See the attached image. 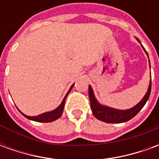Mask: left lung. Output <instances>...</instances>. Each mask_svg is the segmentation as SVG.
I'll use <instances>...</instances> for the list:
<instances>
[{"instance_id": "obj_1", "label": "left lung", "mask_w": 159, "mask_h": 159, "mask_svg": "<svg viewBox=\"0 0 159 159\" xmlns=\"http://www.w3.org/2000/svg\"><path fill=\"white\" fill-rule=\"evenodd\" d=\"M142 48L146 51V49L144 48L143 46H142ZM146 52H147V51H146ZM147 56H148V54H147ZM149 63H150V61H149ZM151 89H152V80L150 81L149 88H148V90H147L146 95L144 96L141 101H140V103L137 104L135 107H134L131 109L121 111L112 109V108H110V107H103V106L100 105L98 103L96 99L94 98L93 89L89 85V96L90 107H91L92 112H93V116L96 117L97 119L100 120L102 122H105V123H120L127 122L131 118H133L143 108L145 104L147 103V100L149 99L151 93Z\"/></svg>"}]
</instances>
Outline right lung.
<instances>
[{"label":"right lung","instance_id":"1","mask_svg":"<svg viewBox=\"0 0 159 159\" xmlns=\"http://www.w3.org/2000/svg\"><path fill=\"white\" fill-rule=\"evenodd\" d=\"M74 86V84H73L72 86L70 87V89L68 91V93H66V97L64 98V100H63L62 103L59 105V107L58 108H56L55 110L52 111H49V112H45V113L41 114L39 116H36V117H29V116H26L25 114H23L22 112L21 113L26 117V118H28V119L33 120V121H36V122H40V123H50V122H52V121H54V120H57L58 118L61 117V115H62L63 111H64V107H65V103H66V99L67 95L69 94V93L70 92V90Z\"/></svg>","mask_w":159,"mask_h":159}]
</instances>
